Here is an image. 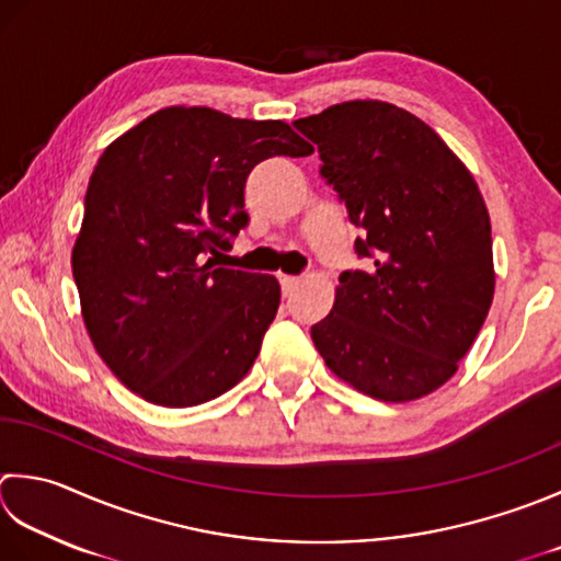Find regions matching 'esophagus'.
<instances>
[{
  "instance_id": "1",
  "label": "esophagus",
  "mask_w": 561,
  "mask_h": 561,
  "mask_svg": "<svg viewBox=\"0 0 561 561\" xmlns=\"http://www.w3.org/2000/svg\"><path fill=\"white\" fill-rule=\"evenodd\" d=\"M279 284H282V294L291 296L294 287L299 284V277H291V274H279Z\"/></svg>"
}]
</instances>
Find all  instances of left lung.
Instances as JSON below:
<instances>
[{
  "mask_svg": "<svg viewBox=\"0 0 561 561\" xmlns=\"http://www.w3.org/2000/svg\"><path fill=\"white\" fill-rule=\"evenodd\" d=\"M294 126L318 148L369 262L340 274L313 345L367 397L421 399L455 375L493 299L479 186L431 126L387 102L335 104Z\"/></svg>",
  "mask_w": 561,
  "mask_h": 561,
  "instance_id": "1",
  "label": "left lung"
}]
</instances>
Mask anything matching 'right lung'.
Returning <instances> with one entry per match:
<instances>
[{"instance_id":"1","label":"right lung","mask_w":561,"mask_h":561,"mask_svg":"<svg viewBox=\"0 0 561 561\" xmlns=\"http://www.w3.org/2000/svg\"><path fill=\"white\" fill-rule=\"evenodd\" d=\"M311 150L284 121L170 106L99 158L72 277L96 353L140 399L186 409L248 375L277 316L279 282L208 255L250 221V170Z\"/></svg>"}]
</instances>
